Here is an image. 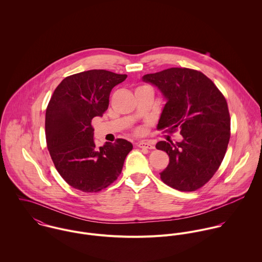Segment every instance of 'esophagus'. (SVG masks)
<instances>
[{"label":"esophagus","mask_w":262,"mask_h":262,"mask_svg":"<svg viewBox=\"0 0 262 262\" xmlns=\"http://www.w3.org/2000/svg\"><path fill=\"white\" fill-rule=\"evenodd\" d=\"M137 146H138L139 148H144V149H153V148H154V146H153L151 143L144 142V141L138 142V143H137Z\"/></svg>","instance_id":"1"}]
</instances>
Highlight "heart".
<instances>
[{"label":"heart","instance_id":"obj_1","mask_svg":"<svg viewBox=\"0 0 262 262\" xmlns=\"http://www.w3.org/2000/svg\"><path fill=\"white\" fill-rule=\"evenodd\" d=\"M140 131H141V129H139V130H138V132H140Z\"/></svg>","mask_w":262,"mask_h":262}]
</instances>
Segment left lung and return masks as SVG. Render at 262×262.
<instances>
[{
  "mask_svg": "<svg viewBox=\"0 0 262 262\" xmlns=\"http://www.w3.org/2000/svg\"><path fill=\"white\" fill-rule=\"evenodd\" d=\"M166 99L158 130L180 129L183 141H159L156 148L169 156L161 181L182 191L207 184L223 161L230 139V115L222 93L201 72L171 68L142 76Z\"/></svg>",
  "mask_w": 262,
  "mask_h": 262,
  "instance_id": "left-lung-1",
  "label": "left lung"
}]
</instances>
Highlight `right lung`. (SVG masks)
Masks as SVG:
<instances>
[{
    "label": "right lung",
    "mask_w": 262,
    "mask_h": 262,
    "mask_svg": "<svg viewBox=\"0 0 262 262\" xmlns=\"http://www.w3.org/2000/svg\"><path fill=\"white\" fill-rule=\"evenodd\" d=\"M126 77L92 70L67 76L55 89L45 114L46 142L55 168L71 187L97 192L120 176L132 143L117 139L98 148L91 123L107 111L113 88Z\"/></svg>",
    "instance_id": "obj_1"
}]
</instances>
